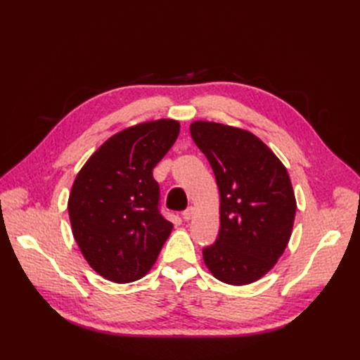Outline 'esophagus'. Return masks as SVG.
Returning a JSON list of instances; mask_svg holds the SVG:
<instances>
[{"label":"esophagus","mask_w":360,"mask_h":360,"mask_svg":"<svg viewBox=\"0 0 360 360\" xmlns=\"http://www.w3.org/2000/svg\"><path fill=\"white\" fill-rule=\"evenodd\" d=\"M193 213H195V209H193V207H188V209L181 213V217H183L184 221L188 222V221H191L192 217H193Z\"/></svg>","instance_id":"obj_1"}]
</instances>
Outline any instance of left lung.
<instances>
[{"mask_svg": "<svg viewBox=\"0 0 360 360\" xmlns=\"http://www.w3.org/2000/svg\"><path fill=\"white\" fill-rule=\"evenodd\" d=\"M191 135L209 160L221 195L219 234L202 249L204 263L225 284H250L276 264L288 245L296 216L288 172L248 130L195 122Z\"/></svg>", "mask_w": 360, "mask_h": 360, "instance_id": "1", "label": "left lung"}]
</instances>
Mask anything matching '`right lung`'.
Here are the masks:
<instances>
[{
    "instance_id": "add662e5",
    "label": "right lung",
    "mask_w": 360,
    "mask_h": 360,
    "mask_svg": "<svg viewBox=\"0 0 360 360\" xmlns=\"http://www.w3.org/2000/svg\"><path fill=\"white\" fill-rule=\"evenodd\" d=\"M179 132L176 120L124 129L97 148L75 179L68 204L73 237L108 281L127 284L143 278L172 231L159 209L153 168Z\"/></svg>"
}]
</instances>
